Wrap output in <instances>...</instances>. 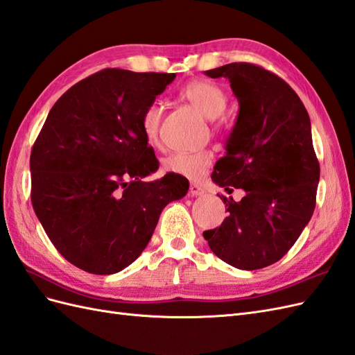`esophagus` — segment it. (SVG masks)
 Wrapping results in <instances>:
<instances>
[{
    "label": "esophagus",
    "mask_w": 355,
    "mask_h": 355,
    "mask_svg": "<svg viewBox=\"0 0 355 355\" xmlns=\"http://www.w3.org/2000/svg\"><path fill=\"white\" fill-rule=\"evenodd\" d=\"M206 193L205 188L201 187L200 184H191L189 185V194L193 197H198V196H203Z\"/></svg>",
    "instance_id": "34e87169"
}]
</instances>
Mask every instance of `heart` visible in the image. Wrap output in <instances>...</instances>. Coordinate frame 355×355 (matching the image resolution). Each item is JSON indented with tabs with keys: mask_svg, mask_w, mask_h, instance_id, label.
Returning <instances> with one entry per match:
<instances>
[{
	"mask_svg": "<svg viewBox=\"0 0 355 355\" xmlns=\"http://www.w3.org/2000/svg\"><path fill=\"white\" fill-rule=\"evenodd\" d=\"M180 95L205 114L207 119H218L227 109V95L223 88L209 80H196L184 86ZM162 119V104L158 100L150 101L143 109L140 125L149 141H155ZM214 161V154L207 149L180 150L164 159V170L171 175L187 179H198L206 173Z\"/></svg>",
	"mask_w": 355,
	"mask_h": 355,
	"instance_id": "heart-1",
	"label": "heart"
}]
</instances>
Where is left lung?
Returning a JSON list of instances; mask_svg holds the SVG:
<instances>
[{
    "label": "left lung",
    "instance_id": "obj_1",
    "mask_svg": "<svg viewBox=\"0 0 355 355\" xmlns=\"http://www.w3.org/2000/svg\"><path fill=\"white\" fill-rule=\"evenodd\" d=\"M230 80L239 114L212 180L241 201L219 196L228 216L203 233L212 252L242 270L270 266L290 251L315 209L320 164L311 119L291 86L263 67L232 62L205 71Z\"/></svg>",
    "mask_w": 355,
    "mask_h": 355
}]
</instances>
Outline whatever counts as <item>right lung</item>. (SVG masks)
I'll return each instance as SVG.
<instances>
[{
	"label": "right lung",
	"mask_w": 355,
	"mask_h": 355,
	"mask_svg": "<svg viewBox=\"0 0 355 355\" xmlns=\"http://www.w3.org/2000/svg\"><path fill=\"white\" fill-rule=\"evenodd\" d=\"M175 73L106 69L73 85L53 104L30 158L34 212L58 252L79 269L112 275L149 243L187 178L158 170L141 112Z\"/></svg>",
	"instance_id": "obj_1"
}]
</instances>
